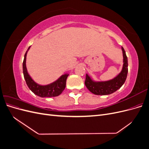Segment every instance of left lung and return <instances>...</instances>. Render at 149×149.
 <instances>
[{
    "mask_svg": "<svg viewBox=\"0 0 149 149\" xmlns=\"http://www.w3.org/2000/svg\"><path fill=\"white\" fill-rule=\"evenodd\" d=\"M123 54V66L120 73L113 79L105 81H95L86 74L84 84L90 92L96 95H107L114 93L125 83L128 73V61L124 48L122 47Z\"/></svg>",
    "mask_w": 149,
    "mask_h": 149,
    "instance_id": "obj_1",
    "label": "left lung"
}]
</instances>
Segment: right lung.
<instances>
[{
	"mask_svg": "<svg viewBox=\"0 0 149 149\" xmlns=\"http://www.w3.org/2000/svg\"><path fill=\"white\" fill-rule=\"evenodd\" d=\"M30 47L31 46L29 47L25 54L24 60L23 61V73L25 80L28 87L35 94L41 97H55L59 96L63 91L66 87V79L69 74L67 73L63 74L55 81L47 85H40L35 82L28 73L26 67V54H27Z\"/></svg>",
	"mask_w": 149,
	"mask_h": 149,
	"instance_id": "1",
	"label": "right lung"
}]
</instances>
